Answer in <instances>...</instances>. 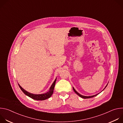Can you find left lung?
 <instances>
[{
    "label": "left lung",
    "instance_id": "left-lung-1",
    "mask_svg": "<svg viewBox=\"0 0 123 123\" xmlns=\"http://www.w3.org/2000/svg\"><path fill=\"white\" fill-rule=\"evenodd\" d=\"M108 83L107 84V85H106V86H105V88L103 90V91L104 90H105V89L106 88V87H107V86H108ZM73 90H74V92L78 95V96H79L80 97H81V98H84V99H86V98H92V97H94V96H96V95H97L98 94H99V93H98V94H95V95H92V96H84V95H81L80 94H79L78 92H77L76 91H75V90L74 89V87H73Z\"/></svg>",
    "mask_w": 123,
    "mask_h": 123
}]
</instances>
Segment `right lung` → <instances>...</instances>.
I'll list each match as a JSON object with an SVG mask.
<instances>
[{"label": "right lung", "instance_id": "obj_1", "mask_svg": "<svg viewBox=\"0 0 123 123\" xmlns=\"http://www.w3.org/2000/svg\"><path fill=\"white\" fill-rule=\"evenodd\" d=\"M56 80V78L53 82V83L52 84L51 86L50 87V88L49 89V91L45 93H43V94H35L33 93H31L30 92H28L26 90H25L24 89H23L22 87L20 86V85L18 84L21 90V91L24 92L25 94H26L27 96L30 97V98L34 99V100H44L46 99H47L50 97V96L52 95V93L54 92V87L55 86V82Z\"/></svg>", "mask_w": 123, "mask_h": 123}]
</instances>
